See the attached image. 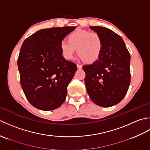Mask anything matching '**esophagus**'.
I'll return each instance as SVG.
<instances>
[{
    "label": "esophagus",
    "mask_w": 150,
    "mask_h": 150,
    "mask_svg": "<svg viewBox=\"0 0 150 150\" xmlns=\"http://www.w3.org/2000/svg\"><path fill=\"white\" fill-rule=\"evenodd\" d=\"M77 66L78 69H82V66L81 65V64H77Z\"/></svg>",
    "instance_id": "1"
}]
</instances>
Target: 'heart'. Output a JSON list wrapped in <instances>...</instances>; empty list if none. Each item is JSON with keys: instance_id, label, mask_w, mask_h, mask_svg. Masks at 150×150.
I'll list each match as a JSON object with an SVG mask.
<instances>
[{"instance_id": "1", "label": "heart", "mask_w": 150, "mask_h": 150, "mask_svg": "<svg viewBox=\"0 0 150 150\" xmlns=\"http://www.w3.org/2000/svg\"><path fill=\"white\" fill-rule=\"evenodd\" d=\"M103 43L99 35L89 31L78 30L70 33L68 40L60 42V49L64 58L71 60L76 52L79 57L88 63L97 60L103 52Z\"/></svg>"}]
</instances>
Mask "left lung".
Wrapping results in <instances>:
<instances>
[{
	"instance_id": "obj_1",
	"label": "left lung",
	"mask_w": 150,
	"mask_h": 150,
	"mask_svg": "<svg viewBox=\"0 0 150 150\" xmlns=\"http://www.w3.org/2000/svg\"><path fill=\"white\" fill-rule=\"evenodd\" d=\"M99 35L103 52L92 64L83 66L87 93L101 107L114 106L122 100L130 84V54L119 35L106 28L90 26Z\"/></svg>"
}]
</instances>
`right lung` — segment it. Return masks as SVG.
<instances>
[{
	"label": "right lung",
	"mask_w": 150,
	"mask_h": 150,
	"mask_svg": "<svg viewBox=\"0 0 150 150\" xmlns=\"http://www.w3.org/2000/svg\"><path fill=\"white\" fill-rule=\"evenodd\" d=\"M75 28L40 30L22 44L17 60L21 84L28 100L37 109H57L66 99L67 88L77 68L64 58L60 42Z\"/></svg>",
	"instance_id": "obj_1"
}]
</instances>
